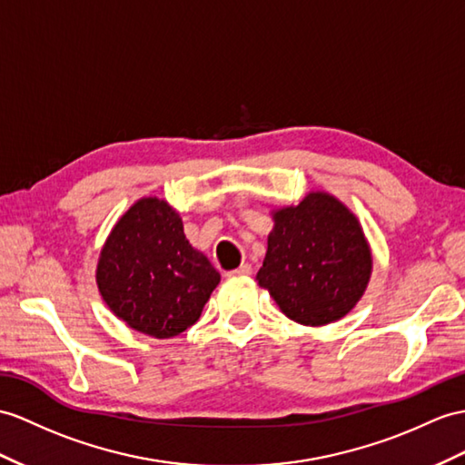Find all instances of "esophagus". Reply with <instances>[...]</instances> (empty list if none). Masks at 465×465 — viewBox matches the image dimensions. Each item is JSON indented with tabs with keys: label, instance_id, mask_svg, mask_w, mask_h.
<instances>
[{
	"label": "esophagus",
	"instance_id": "obj_1",
	"mask_svg": "<svg viewBox=\"0 0 465 465\" xmlns=\"http://www.w3.org/2000/svg\"><path fill=\"white\" fill-rule=\"evenodd\" d=\"M252 274V266L251 264H241L236 270L229 272V276H251Z\"/></svg>",
	"mask_w": 465,
	"mask_h": 465
}]
</instances>
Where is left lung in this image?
I'll use <instances>...</instances> for the list:
<instances>
[{"mask_svg": "<svg viewBox=\"0 0 465 465\" xmlns=\"http://www.w3.org/2000/svg\"><path fill=\"white\" fill-rule=\"evenodd\" d=\"M272 219L258 284L286 318L302 325L345 318L365 293L372 270L355 214L333 195L313 191L296 207L276 209Z\"/></svg>", "mask_w": 465, "mask_h": 465, "instance_id": "1", "label": "left lung"}]
</instances>
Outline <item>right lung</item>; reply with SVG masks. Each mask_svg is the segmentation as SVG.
Listing matches in <instances>:
<instances>
[{
  "label": "right lung",
  "instance_id": "add662e5",
  "mask_svg": "<svg viewBox=\"0 0 465 465\" xmlns=\"http://www.w3.org/2000/svg\"><path fill=\"white\" fill-rule=\"evenodd\" d=\"M221 274L189 244L179 214L143 197L122 214L100 251L102 300L132 330L169 339L193 325Z\"/></svg>",
  "mask_w": 465,
  "mask_h": 465
}]
</instances>
